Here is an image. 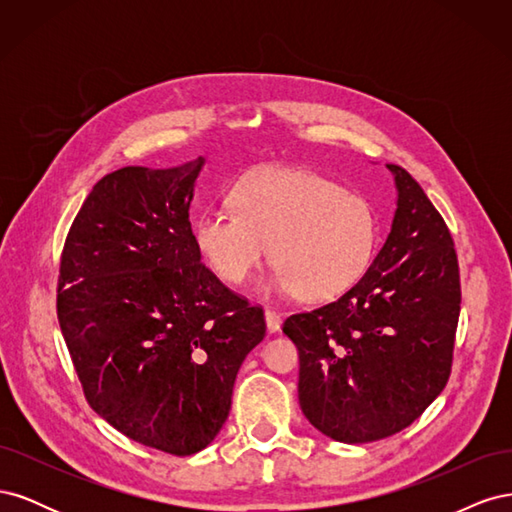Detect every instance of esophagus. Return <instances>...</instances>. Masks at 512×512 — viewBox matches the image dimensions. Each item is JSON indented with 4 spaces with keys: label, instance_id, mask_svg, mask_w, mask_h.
I'll list each match as a JSON object with an SVG mask.
<instances>
[{
    "label": "esophagus",
    "instance_id": "esophagus-1",
    "mask_svg": "<svg viewBox=\"0 0 512 512\" xmlns=\"http://www.w3.org/2000/svg\"><path fill=\"white\" fill-rule=\"evenodd\" d=\"M265 320H267V331L269 333H277L282 327V318L277 312H273V309H267L265 312Z\"/></svg>",
    "mask_w": 512,
    "mask_h": 512
}]
</instances>
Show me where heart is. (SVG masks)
<instances>
[{
  "instance_id": "1",
  "label": "heart",
  "mask_w": 512,
  "mask_h": 512,
  "mask_svg": "<svg viewBox=\"0 0 512 512\" xmlns=\"http://www.w3.org/2000/svg\"><path fill=\"white\" fill-rule=\"evenodd\" d=\"M230 200L235 211L209 207L192 226L198 254L226 284L247 280L271 245L275 269L260 292L322 303L348 292L374 258V205L312 170L258 168L237 181Z\"/></svg>"
}]
</instances>
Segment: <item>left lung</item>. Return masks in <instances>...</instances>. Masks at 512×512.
Returning a JSON list of instances; mask_svg holds the SVG:
<instances>
[{"mask_svg":"<svg viewBox=\"0 0 512 512\" xmlns=\"http://www.w3.org/2000/svg\"><path fill=\"white\" fill-rule=\"evenodd\" d=\"M386 168L397 209L367 273L337 301L284 322L299 348L305 418L346 444L393 436L442 393L461 309L455 243L442 215L408 170Z\"/></svg>","mask_w":512,"mask_h":512,"instance_id":"obj_1","label":"left lung"}]
</instances>
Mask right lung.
<instances>
[{
	"instance_id": "right-lung-1",
	"label": "right lung",
	"mask_w": 512,
	"mask_h": 512,
	"mask_svg": "<svg viewBox=\"0 0 512 512\" xmlns=\"http://www.w3.org/2000/svg\"><path fill=\"white\" fill-rule=\"evenodd\" d=\"M205 158L102 177L61 254L57 318L89 406L123 436L194 455L226 423L265 312L196 250L190 205Z\"/></svg>"
}]
</instances>
